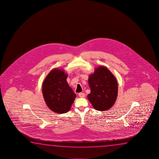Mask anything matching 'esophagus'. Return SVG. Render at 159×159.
<instances>
[{
    "label": "esophagus",
    "mask_w": 159,
    "mask_h": 159,
    "mask_svg": "<svg viewBox=\"0 0 159 159\" xmlns=\"http://www.w3.org/2000/svg\"><path fill=\"white\" fill-rule=\"evenodd\" d=\"M78 96H79V97H81V98H84L85 96V94L82 92H80V93H79Z\"/></svg>",
    "instance_id": "obj_1"
}]
</instances>
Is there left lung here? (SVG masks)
<instances>
[{
  "label": "left lung",
  "instance_id": "8db88e82",
  "mask_svg": "<svg viewBox=\"0 0 159 159\" xmlns=\"http://www.w3.org/2000/svg\"><path fill=\"white\" fill-rule=\"evenodd\" d=\"M89 84L91 93L87 97L94 109H110L115 102L118 91L117 82L112 73L105 67H99L89 75Z\"/></svg>",
  "mask_w": 159,
  "mask_h": 159
}]
</instances>
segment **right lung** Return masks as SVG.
Segmentation results:
<instances>
[{
  "mask_svg": "<svg viewBox=\"0 0 159 159\" xmlns=\"http://www.w3.org/2000/svg\"><path fill=\"white\" fill-rule=\"evenodd\" d=\"M67 75L63 70H53L43 82L42 92L46 104L51 110L58 113H65L70 110L75 95L68 86Z\"/></svg>",
  "mask_w": 159,
  "mask_h": 159,
  "instance_id": "1",
  "label": "right lung"
}]
</instances>
